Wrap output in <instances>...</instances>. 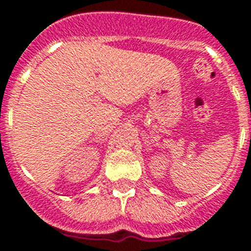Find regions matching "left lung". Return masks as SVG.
Returning a JSON list of instances; mask_svg holds the SVG:
<instances>
[{
	"label": "left lung",
	"mask_w": 251,
	"mask_h": 251,
	"mask_svg": "<svg viewBox=\"0 0 251 251\" xmlns=\"http://www.w3.org/2000/svg\"><path fill=\"white\" fill-rule=\"evenodd\" d=\"M250 139H251V133H250Z\"/></svg>",
	"instance_id": "obj_1"
}]
</instances>
